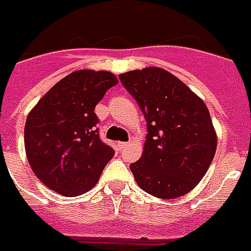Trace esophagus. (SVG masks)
Wrapping results in <instances>:
<instances>
[{
	"label": "esophagus",
	"mask_w": 251,
	"mask_h": 251,
	"mask_svg": "<svg viewBox=\"0 0 251 251\" xmlns=\"http://www.w3.org/2000/svg\"><path fill=\"white\" fill-rule=\"evenodd\" d=\"M128 145V143H127V142H119V143H117V146H119V149H124V147H126V146Z\"/></svg>",
	"instance_id": "esophagus-1"
}]
</instances>
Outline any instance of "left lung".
I'll use <instances>...</instances> for the list:
<instances>
[{
  "label": "left lung",
  "instance_id": "1",
  "mask_svg": "<svg viewBox=\"0 0 251 251\" xmlns=\"http://www.w3.org/2000/svg\"><path fill=\"white\" fill-rule=\"evenodd\" d=\"M119 78L147 122L143 154L129 166L138 185L159 199L184 196L201 181L216 151L208 108L185 83L159 67Z\"/></svg>",
  "mask_w": 251,
  "mask_h": 251
}]
</instances>
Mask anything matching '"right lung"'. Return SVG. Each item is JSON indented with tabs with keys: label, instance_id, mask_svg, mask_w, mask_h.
Masks as SVG:
<instances>
[{
	"label": "right lung",
	"instance_id": "right-lung-1",
	"mask_svg": "<svg viewBox=\"0 0 251 251\" xmlns=\"http://www.w3.org/2000/svg\"><path fill=\"white\" fill-rule=\"evenodd\" d=\"M116 83L109 72L78 70L55 83L29 112L26 158L47 188L74 197L97 184L115 150L99 136L94 108Z\"/></svg>",
	"mask_w": 251,
	"mask_h": 251
}]
</instances>
